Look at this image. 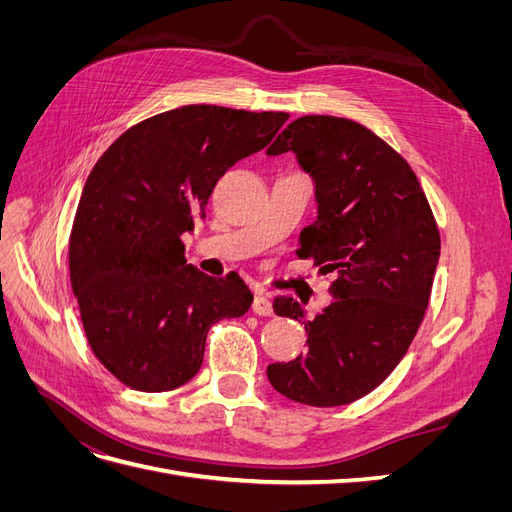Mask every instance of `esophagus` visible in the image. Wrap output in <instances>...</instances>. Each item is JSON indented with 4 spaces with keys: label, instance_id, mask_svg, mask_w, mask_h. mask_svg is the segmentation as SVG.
<instances>
[{
    "label": "esophagus",
    "instance_id": "34e87169",
    "mask_svg": "<svg viewBox=\"0 0 512 512\" xmlns=\"http://www.w3.org/2000/svg\"><path fill=\"white\" fill-rule=\"evenodd\" d=\"M252 312L256 316H273V303L267 294H262V292L256 294V299L252 303Z\"/></svg>",
    "mask_w": 512,
    "mask_h": 512
}]
</instances>
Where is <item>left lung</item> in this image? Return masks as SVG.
Wrapping results in <instances>:
<instances>
[{"mask_svg":"<svg viewBox=\"0 0 512 512\" xmlns=\"http://www.w3.org/2000/svg\"><path fill=\"white\" fill-rule=\"evenodd\" d=\"M286 151L312 177L318 203L299 254L335 280L333 303L314 320L292 297L275 299L277 316L305 324L309 350L269 365L267 378L299 404L346 406L408 352L429 303L440 232L410 164L361 123L299 117L267 149Z\"/></svg>","mask_w":512,"mask_h":512,"instance_id":"8db88e82","label":"left lung"}]
</instances>
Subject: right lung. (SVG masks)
Here are the masks:
<instances>
[{"mask_svg":"<svg viewBox=\"0 0 512 512\" xmlns=\"http://www.w3.org/2000/svg\"><path fill=\"white\" fill-rule=\"evenodd\" d=\"M286 119L181 106L123 132L89 173L70 235V282L91 350L130 389L190 382L211 324L250 309L241 277L188 265L181 237L205 218L226 170L265 149Z\"/></svg>","mask_w":512,"mask_h":512,"instance_id":"obj_1","label":"right lung"}]
</instances>
